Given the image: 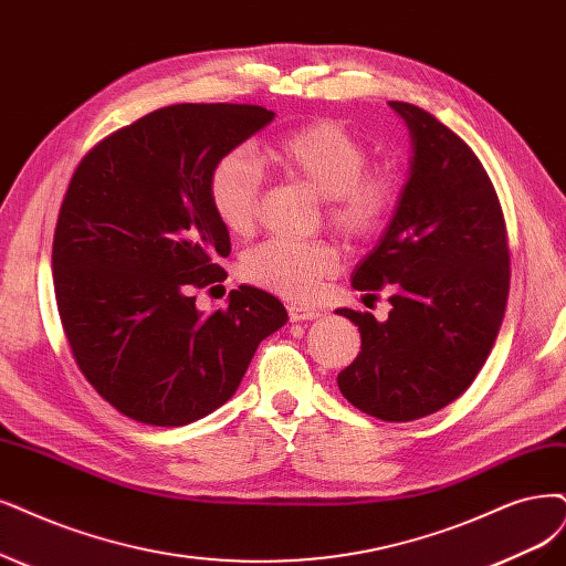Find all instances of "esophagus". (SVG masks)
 I'll return each instance as SVG.
<instances>
[{
    "label": "esophagus",
    "instance_id": "1",
    "mask_svg": "<svg viewBox=\"0 0 566 566\" xmlns=\"http://www.w3.org/2000/svg\"><path fill=\"white\" fill-rule=\"evenodd\" d=\"M286 310H289V317L294 319V322H307V319H319V317H322L319 310L305 307V305H296V303H291Z\"/></svg>",
    "mask_w": 566,
    "mask_h": 566
}]
</instances>
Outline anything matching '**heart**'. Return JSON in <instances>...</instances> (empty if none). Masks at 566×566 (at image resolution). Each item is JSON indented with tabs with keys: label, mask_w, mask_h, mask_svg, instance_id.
Here are the masks:
<instances>
[{
	"label": "heart",
	"mask_w": 566,
	"mask_h": 566,
	"mask_svg": "<svg viewBox=\"0 0 566 566\" xmlns=\"http://www.w3.org/2000/svg\"><path fill=\"white\" fill-rule=\"evenodd\" d=\"M263 163L307 184L324 198L328 223L349 240L380 233L401 198V179L389 165H366V144L336 120H312L268 144ZM261 165L244 149L217 160L209 202L221 226L247 235L259 219ZM340 268V249L326 240L270 238L242 261L244 277L286 298L307 301Z\"/></svg>",
	"instance_id": "obj_1"
}]
</instances>
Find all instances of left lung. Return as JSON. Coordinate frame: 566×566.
<instances>
[{"label":"left lung","instance_id":"8db88e82","mask_svg":"<svg viewBox=\"0 0 566 566\" xmlns=\"http://www.w3.org/2000/svg\"><path fill=\"white\" fill-rule=\"evenodd\" d=\"M412 142L408 181L352 286L389 289L391 312L336 310L359 326L361 352L338 373L345 399L385 422L452 403L485 366L504 319L511 256L504 212L471 146L429 112L389 102Z\"/></svg>","mask_w":566,"mask_h":566}]
</instances>
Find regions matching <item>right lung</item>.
I'll list each match as a JSON object with an SVG mask.
<instances>
[{"label":"right lung","mask_w":566,"mask_h":566,"mask_svg":"<svg viewBox=\"0 0 566 566\" xmlns=\"http://www.w3.org/2000/svg\"><path fill=\"white\" fill-rule=\"evenodd\" d=\"M275 118L256 104H172L83 156L53 235V284L74 361L130 420L184 427L221 408L256 347L286 324L282 301L242 284L202 315L193 291L221 282L228 230L209 175Z\"/></svg>","instance_id":"obj_1"}]
</instances>
